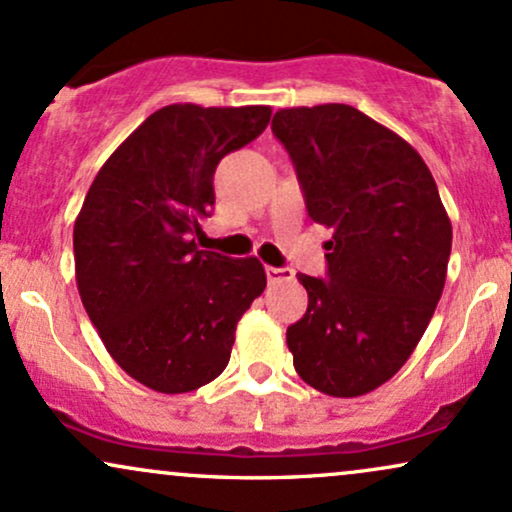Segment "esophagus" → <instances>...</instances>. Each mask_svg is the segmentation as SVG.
I'll list each match as a JSON object with an SVG mask.
<instances>
[{"label": "esophagus", "mask_w": 512, "mask_h": 512, "mask_svg": "<svg viewBox=\"0 0 512 512\" xmlns=\"http://www.w3.org/2000/svg\"><path fill=\"white\" fill-rule=\"evenodd\" d=\"M266 278H268V282H285V280H292L294 278V270L292 268L268 266L266 268Z\"/></svg>", "instance_id": "1"}]
</instances>
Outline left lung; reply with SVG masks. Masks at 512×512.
<instances>
[{"label":"left lung","instance_id":"left-lung-1","mask_svg":"<svg viewBox=\"0 0 512 512\" xmlns=\"http://www.w3.org/2000/svg\"><path fill=\"white\" fill-rule=\"evenodd\" d=\"M309 218L333 230L328 278H297L306 314L287 328L302 381L359 398L390 381L422 340L446 285L453 227L422 155L357 107L275 112Z\"/></svg>","mask_w":512,"mask_h":512}]
</instances>
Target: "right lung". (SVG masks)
<instances>
[{"instance_id":"1","label":"right lung","mask_w":512,"mask_h":512,"mask_svg":"<svg viewBox=\"0 0 512 512\" xmlns=\"http://www.w3.org/2000/svg\"><path fill=\"white\" fill-rule=\"evenodd\" d=\"M266 105H167L100 167L74 222L76 285L107 352L158 393L206 386L230 362L234 330L266 290L258 258L198 251L213 174L263 134Z\"/></svg>"}]
</instances>
